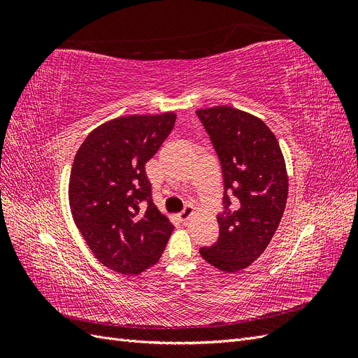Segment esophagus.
<instances>
[{
  "instance_id": "esophagus-1",
  "label": "esophagus",
  "mask_w": 358,
  "mask_h": 358,
  "mask_svg": "<svg viewBox=\"0 0 358 358\" xmlns=\"http://www.w3.org/2000/svg\"><path fill=\"white\" fill-rule=\"evenodd\" d=\"M194 215V206L192 204H187L185 209H183L180 213H179V220L180 221H187L189 216Z\"/></svg>"
}]
</instances>
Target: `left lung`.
Instances as JSON below:
<instances>
[{
  "instance_id": "1",
  "label": "left lung",
  "mask_w": 358,
  "mask_h": 358,
  "mask_svg": "<svg viewBox=\"0 0 358 358\" xmlns=\"http://www.w3.org/2000/svg\"><path fill=\"white\" fill-rule=\"evenodd\" d=\"M210 136L224 176L220 237L200 255L222 272L246 268L264 252L282 220L288 175L278 138L262 119L216 106L197 110ZM236 201L231 204L229 196Z\"/></svg>"
}]
</instances>
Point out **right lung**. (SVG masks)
I'll return each mask as SVG.
<instances>
[{
	"instance_id": "right-lung-1",
	"label": "right lung",
	"mask_w": 358,
	"mask_h": 358,
	"mask_svg": "<svg viewBox=\"0 0 358 358\" xmlns=\"http://www.w3.org/2000/svg\"><path fill=\"white\" fill-rule=\"evenodd\" d=\"M176 115L119 116L96 127L76 152L69 201L95 258L113 272L154 266L175 227L152 201L145 164L175 127Z\"/></svg>"
}]
</instances>
